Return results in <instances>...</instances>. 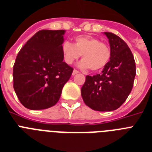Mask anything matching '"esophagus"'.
Masks as SVG:
<instances>
[{
	"label": "esophagus",
	"instance_id": "esophagus-1",
	"mask_svg": "<svg viewBox=\"0 0 152 152\" xmlns=\"http://www.w3.org/2000/svg\"><path fill=\"white\" fill-rule=\"evenodd\" d=\"M77 73H79V71L78 70H76V69H74L73 70V72H72V75H76V74H77Z\"/></svg>",
	"mask_w": 152,
	"mask_h": 152
}]
</instances>
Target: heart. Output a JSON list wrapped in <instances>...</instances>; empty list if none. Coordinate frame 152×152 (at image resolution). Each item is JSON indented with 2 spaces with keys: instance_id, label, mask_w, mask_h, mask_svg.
Instances as JSON below:
<instances>
[{
  "instance_id": "obj_1",
  "label": "heart",
  "mask_w": 152,
  "mask_h": 152,
  "mask_svg": "<svg viewBox=\"0 0 152 152\" xmlns=\"http://www.w3.org/2000/svg\"><path fill=\"white\" fill-rule=\"evenodd\" d=\"M62 51L67 64H72L83 55V59L80 62V67L90 68L93 71L104 69L111 56V52L107 45L90 35L76 37L74 45L66 41L62 44Z\"/></svg>"
}]
</instances>
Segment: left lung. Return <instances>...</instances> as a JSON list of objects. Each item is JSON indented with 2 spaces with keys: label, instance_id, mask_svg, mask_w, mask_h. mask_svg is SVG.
I'll list each match as a JSON object with an SVG mask.
<instances>
[{
  "label": "left lung",
  "instance_id": "obj_1",
  "mask_svg": "<svg viewBox=\"0 0 152 152\" xmlns=\"http://www.w3.org/2000/svg\"><path fill=\"white\" fill-rule=\"evenodd\" d=\"M109 39L111 56L101 74L86 76L81 89L84 103L96 111H111L127 100L136 75L134 56L127 43L111 32Z\"/></svg>",
  "mask_w": 152,
  "mask_h": 152
}]
</instances>
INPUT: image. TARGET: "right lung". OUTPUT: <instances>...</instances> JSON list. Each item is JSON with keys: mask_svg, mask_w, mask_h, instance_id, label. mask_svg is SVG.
Returning <instances> with one entry per match:
<instances>
[{"mask_svg": "<svg viewBox=\"0 0 152 152\" xmlns=\"http://www.w3.org/2000/svg\"><path fill=\"white\" fill-rule=\"evenodd\" d=\"M65 30H40L19 51L13 66V86L18 100L30 110L56 104L73 68L63 62Z\"/></svg>", "mask_w": 152, "mask_h": 152, "instance_id": "1", "label": "right lung"}]
</instances>
